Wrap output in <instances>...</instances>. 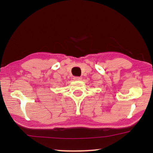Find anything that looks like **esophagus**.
Returning <instances> with one entry per match:
<instances>
[{
    "mask_svg": "<svg viewBox=\"0 0 153 153\" xmlns=\"http://www.w3.org/2000/svg\"><path fill=\"white\" fill-rule=\"evenodd\" d=\"M74 80H81L82 79V77H77V76H76V77H74Z\"/></svg>",
    "mask_w": 153,
    "mask_h": 153,
    "instance_id": "34e87169",
    "label": "esophagus"
}]
</instances>
